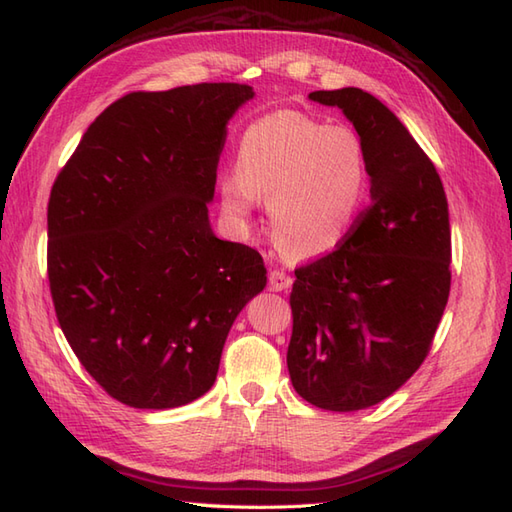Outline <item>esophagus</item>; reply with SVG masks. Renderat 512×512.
<instances>
[{"label": "esophagus", "mask_w": 512, "mask_h": 512, "mask_svg": "<svg viewBox=\"0 0 512 512\" xmlns=\"http://www.w3.org/2000/svg\"><path fill=\"white\" fill-rule=\"evenodd\" d=\"M268 286H270V290H275V292L288 290L292 286V277L286 273L284 268H273V270H270V275H268Z\"/></svg>", "instance_id": "obj_1"}]
</instances>
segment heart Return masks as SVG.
Here are the masks:
<instances>
[{
	"label": "heart",
	"mask_w": 512,
	"mask_h": 512,
	"mask_svg": "<svg viewBox=\"0 0 512 512\" xmlns=\"http://www.w3.org/2000/svg\"><path fill=\"white\" fill-rule=\"evenodd\" d=\"M369 189L361 138L308 116L275 114L242 136L235 173L220 182L222 209L246 224L268 200V228L290 259H317L339 248L361 217Z\"/></svg>",
	"instance_id": "b5f03b06"
}]
</instances>
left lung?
Returning <instances> with one entry per match:
<instances>
[{"label":"left lung","mask_w":512,"mask_h":512,"mask_svg":"<svg viewBox=\"0 0 512 512\" xmlns=\"http://www.w3.org/2000/svg\"><path fill=\"white\" fill-rule=\"evenodd\" d=\"M361 138L372 204L332 253L295 270L288 372L310 405H378L416 374L451 290L449 204L436 167L396 114L358 88L308 96Z\"/></svg>","instance_id":"1"}]
</instances>
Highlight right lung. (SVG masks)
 Instances as JSON below:
<instances>
[{
  "instance_id": "add662e5",
  "label": "right lung",
  "mask_w": 512,
  "mask_h": 512,
  "mask_svg": "<svg viewBox=\"0 0 512 512\" xmlns=\"http://www.w3.org/2000/svg\"><path fill=\"white\" fill-rule=\"evenodd\" d=\"M253 96L239 83L127 94L52 184L54 312L123 405L173 409L206 394L233 321L266 286L262 255L209 222L226 123Z\"/></svg>"
}]
</instances>
